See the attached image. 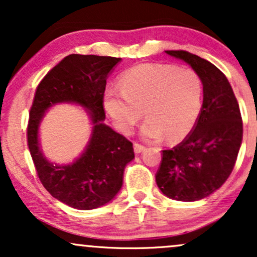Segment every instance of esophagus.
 <instances>
[{
    "mask_svg": "<svg viewBox=\"0 0 257 257\" xmlns=\"http://www.w3.org/2000/svg\"><path fill=\"white\" fill-rule=\"evenodd\" d=\"M144 150H145V146H144V145H140V144H138V143L134 144V152L137 153V155L143 152Z\"/></svg>",
    "mask_w": 257,
    "mask_h": 257,
    "instance_id": "esophagus-1",
    "label": "esophagus"
}]
</instances>
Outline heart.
<instances>
[{
    "label": "heart",
    "mask_w": 257,
    "mask_h": 257,
    "mask_svg": "<svg viewBox=\"0 0 257 257\" xmlns=\"http://www.w3.org/2000/svg\"><path fill=\"white\" fill-rule=\"evenodd\" d=\"M119 90L108 89L104 110L117 131L129 135L144 117L146 140L170 143L192 132L202 110L203 85L192 70L173 65L143 64L123 73Z\"/></svg>",
    "instance_id": "heart-1"
}]
</instances>
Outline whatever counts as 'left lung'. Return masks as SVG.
Segmentation results:
<instances>
[{"mask_svg": "<svg viewBox=\"0 0 257 257\" xmlns=\"http://www.w3.org/2000/svg\"><path fill=\"white\" fill-rule=\"evenodd\" d=\"M190 65L203 83V105L192 132L162 151L156 182L162 193L181 202L208 197L231 175L243 138L239 105L226 76L205 59L166 51Z\"/></svg>", "mask_w": 257, "mask_h": 257, "instance_id": "obj_1", "label": "left lung"}]
</instances>
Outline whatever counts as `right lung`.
<instances>
[{
    "instance_id": "obj_1",
    "label": "right lung",
    "mask_w": 257,
    "mask_h": 257,
    "mask_svg": "<svg viewBox=\"0 0 257 257\" xmlns=\"http://www.w3.org/2000/svg\"><path fill=\"white\" fill-rule=\"evenodd\" d=\"M119 58L70 54L44 76L35 91L26 129L28 145L43 187L64 204L79 210L99 208L114 198L123 173L134 158L133 144L102 123L108 72ZM58 102H76L91 112L93 132L87 150L69 166H53L38 146L44 111Z\"/></svg>"
}]
</instances>
